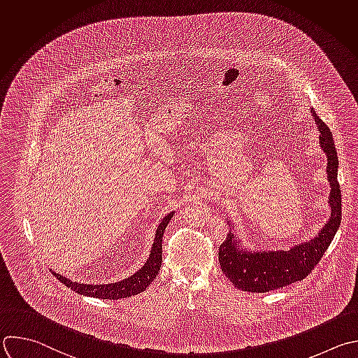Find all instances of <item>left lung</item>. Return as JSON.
<instances>
[{
    "label": "left lung",
    "mask_w": 358,
    "mask_h": 358,
    "mask_svg": "<svg viewBox=\"0 0 358 358\" xmlns=\"http://www.w3.org/2000/svg\"><path fill=\"white\" fill-rule=\"evenodd\" d=\"M310 113L319 131V145L327 159L329 219L309 241L291 246L289 250H253L243 245L242 236H237L234 230V222L226 217L230 227L226 241L219 246V264L223 274L239 289L268 292L303 280L319 263L340 226L341 195L337 182V152L327 125L313 108H310Z\"/></svg>",
    "instance_id": "left-lung-1"
}]
</instances>
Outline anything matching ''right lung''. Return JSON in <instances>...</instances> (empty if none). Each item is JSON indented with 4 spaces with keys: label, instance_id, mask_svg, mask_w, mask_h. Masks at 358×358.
I'll list each match as a JSON object with an SVG mask.
<instances>
[{
    "label": "right lung",
    "instance_id": "1",
    "mask_svg": "<svg viewBox=\"0 0 358 358\" xmlns=\"http://www.w3.org/2000/svg\"><path fill=\"white\" fill-rule=\"evenodd\" d=\"M173 216H174V210L167 213L160 220V223L156 229V233H155V241H153L152 250L149 253V259L146 260V263L135 274L129 275L128 278H125L122 281L108 282V284H83V282H77V281L74 282L70 278L55 273L53 270H50V271L59 281H62L66 287L71 288L73 291H76L80 295L101 298V299H121V298L138 295V294L143 292L152 284V281L157 277V274L160 271L162 253H163V248H162L163 234H164V230Z\"/></svg>",
    "mask_w": 358,
    "mask_h": 358
}]
</instances>
